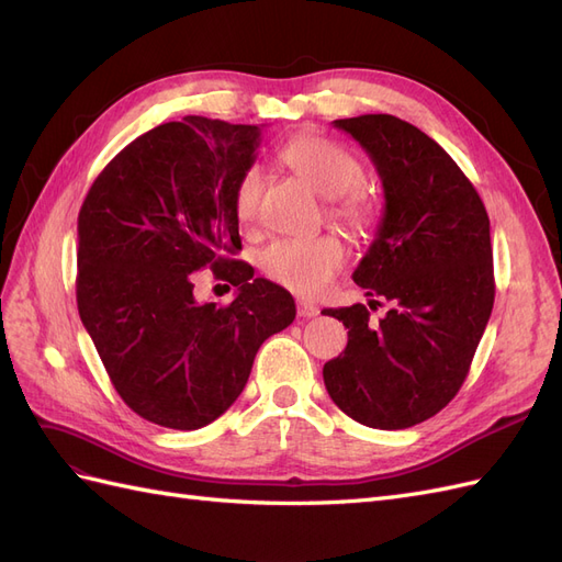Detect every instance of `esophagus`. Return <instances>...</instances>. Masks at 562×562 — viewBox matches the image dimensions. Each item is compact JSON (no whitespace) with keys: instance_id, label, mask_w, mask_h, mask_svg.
Segmentation results:
<instances>
[{"instance_id":"1","label":"esophagus","mask_w":562,"mask_h":562,"mask_svg":"<svg viewBox=\"0 0 562 562\" xmlns=\"http://www.w3.org/2000/svg\"><path fill=\"white\" fill-rule=\"evenodd\" d=\"M318 314V307L314 302H307V300H297V316L302 318H312Z\"/></svg>"}]
</instances>
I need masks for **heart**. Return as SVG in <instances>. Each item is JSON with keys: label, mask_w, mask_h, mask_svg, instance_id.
I'll return each instance as SVG.
<instances>
[{"label": "heart", "mask_w": 562, "mask_h": 562, "mask_svg": "<svg viewBox=\"0 0 562 562\" xmlns=\"http://www.w3.org/2000/svg\"><path fill=\"white\" fill-rule=\"evenodd\" d=\"M279 159L330 199V215L356 234L378 223V201L361 190L363 166L349 149L321 135H295L279 149ZM262 168L246 166L234 187V213L241 225H252L262 196ZM345 265V246L330 234L279 239L260 255L265 274L297 295L323 293Z\"/></svg>", "instance_id": "heart-1"}]
</instances>
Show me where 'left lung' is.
I'll use <instances>...</instances> for the list:
<instances>
[{
    "label": "left lung",
    "mask_w": 562,
    "mask_h": 562,
    "mask_svg": "<svg viewBox=\"0 0 562 562\" xmlns=\"http://www.w3.org/2000/svg\"><path fill=\"white\" fill-rule=\"evenodd\" d=\"M333 126L368 151L382 180L375 241L351 279L391 310L380 323L363 304L321 312L349 328L323 382L351 419L407 429L454 398L485 333L495 304L490 217L462 168L417 126L391 114Z\"/></svg>",
    "instance_id": "left-lung-1"
}]
</instances>
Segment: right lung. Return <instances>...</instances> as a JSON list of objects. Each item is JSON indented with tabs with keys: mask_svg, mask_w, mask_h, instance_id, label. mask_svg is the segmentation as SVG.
I'll use <instances>...</instances> for the list:
<instances>
[{
	"mask_svg": "<svg viewBox=\"0 0 562 562\" xmlns=\"http://www.w3.org/2000/svg\"><path fill=\"white\" fill-rule=\"evenodd\" d=\"M260 126L184 116L143 133L95 178L79 211L77 307L116 394L159 427L194 431L239 398L260 345L295 318L285 288L232 260L234 187ZM237 285L196 303L190 273Z\"/></svg>",
	"mask_w": 562,
	"mask_h": 562,
	"instance_id": "1",
	"label": "right lung"
}]
</instances>
